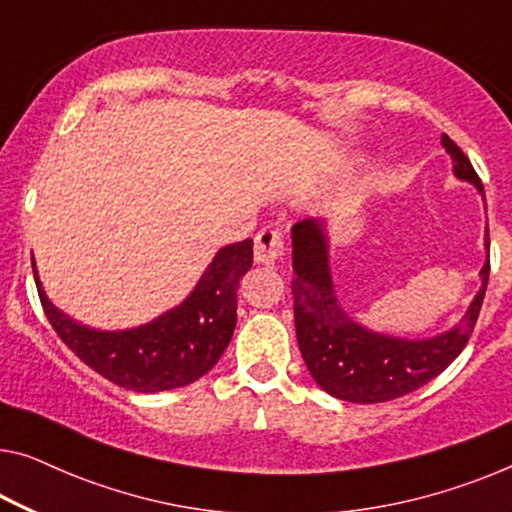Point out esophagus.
I'll use <instances>...</instances> for the list:
<instances>
[{
	"mask_svg": "<svg viewBox=\"0 0 512 512\" xmlns=\"http://www.w3.org/2000/svg\"><path fill=\"white\" fill-rule=\"evenodd\" d=\"M282 255H285V241H282V234L273 227H264L262 232L255 236V262L273 266L278 264Z\"/></svg>",
	"mask_w": 512,
	"mask_h": 512,
	"instance_id": "esophagus-1",
	"label": "esophagus"
}]
</instances>
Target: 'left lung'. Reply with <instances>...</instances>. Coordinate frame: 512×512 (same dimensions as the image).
Returning a JSON list of instances; mask_svg holds the SVG:
<instances>
[{
    "label": "left lung",
    "instance_id": "8db88e82",
    "mask_svg": "<svg viewBox=\"0 0 512 512\" xmlns=\"http://www.w3.org/2000/svg\"><path fill=\"white\" fill-rule=\"evenodd\" d=\"M441 144L453 158V174L474 186L485 200L474 165L448 135ZM487 259L480 289L460 322L432 338H400L358 324L335 294L324 218H303L292 227V280L296 340L319 388L338 400L375 404L402 398L425 386L451 365L474 331L490 278V232L485 227Z\"/></svg>",
    "mask_w": 512,
    "mask_h": 512
}]
</instances>
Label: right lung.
I'll list each match as a JSON object with an SVG mask.
<instances>
[{
  "mask_svg": "<svg viewBox=\"0 0 512 512\" xmlns=\"http://www.w3.org/2000/svg\"><path fill=\"white\" fill-rule=\"evenodd\" d=\"M253 266V241L220 248L186 299L133 329L103 331L80 324L48 299L32 257L45 317L66 347L91 370L137 393L193 384L218 363L236 326V289Z\"/></svg>",
  "mask_w": 512,
  "mask_h": 512,
  "instance_id": "add662e5",
  "label": "right lung"
}]
</instances>
